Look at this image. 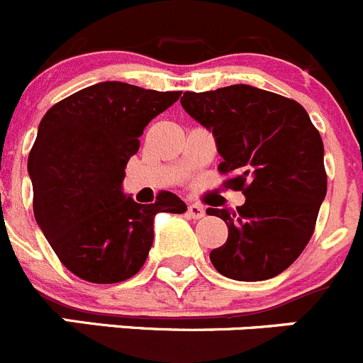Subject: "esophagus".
Listing matches in <instances>:
<instances>
[{"label":"esophagus","instance_id":"obj_1","mask_svg":"<svg viewBox=\"0 0 363 363\" xmlns=\"http://www.w3.org/2000/svg\"><path fill=\"white\" fill-rule=\"evenodd\" d=\"M187 213L189 217H192V219H201V217H205V208H203L201 205L191 203V205L187 206Z\"/></svg>","mask_w":363,"mask_h":363}]
</instances>
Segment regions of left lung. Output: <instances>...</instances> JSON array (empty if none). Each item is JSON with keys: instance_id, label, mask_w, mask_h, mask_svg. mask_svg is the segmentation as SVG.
<instances>
[{"instance_id": "left-lung-1", "label": "left lung", "mask_w": 363, "mask_h": 363, "mask_svg": "<svg viewBox=\"0 0 363 363\" xmlns=\"http://www.w3.org/2000/svg\"><path fill=\"white\" fill-rule=\"evenodd\" d=\"M179 103L212 132L219 171L233 172L228 184L246 198L237 212L206 210L228 226L210 262L239 281L274 278L305 250L326 198L319 132L298 101L246 84L185 92Z\"/></svg>"}]
</instances>
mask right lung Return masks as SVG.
Wrapping results in <instances>:
<instances>
[{"label": "right lung", "mask_w": 363, "mask_h": 363, "mask_svg": "<svg viewBox=\"0 0 363 363\" xmlns=\"http://www.w3.org/2000/svg\"><path fill=\"white\" fill-rule=\"evenodd\" d=\"M182 92L101 82L51 106L28 157L33 213L62 264L92 283L132 278L146 262L155 216L184 213L182 199L160 192L140 205L123 192L124 169L151 119Z\"/></svg>", "instance_id": "add662e5"}]
</instances>
